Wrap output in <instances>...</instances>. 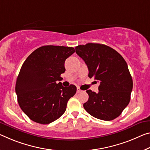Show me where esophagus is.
<instances>
[{
    "instance_id": "1",
    "label": "esophagus",
    "mask_w": 150,
    "mask_h": 150,
    "mask_svg": "<svg viewBox=\"0 0 150 150\" xmlns=\"http://www.w3.org/2000/svg\"><path fill=\"white\" fill-rule=\"evenodd\" d=\"M82 92V90H81L79 87H77V93H79Z\"/></svg>"
}]
</instances>
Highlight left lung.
I'll list each match as a JSON object with an SVG mask.
<instances>
[{"label": "left lung", "mask_w": 150, "mask_h": 150, "mask_svg": "<svg viewBox=\"0 0 150 150\" xmlns=\"http://www.w3.org/2000/svg\"><path fill=\"white\" fill-rule=\"evenodd\" d=\"M75 51L86 64L89 78L99 82V92H86L89 99L83 108L93 117L113 120L121 115L130 101L133 88L127 63L115 50L105 45H78Z\"/></svg>", "instance_id": "left-lung-1"}]
</instances>
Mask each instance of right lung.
I'll list each match as a JSON object with an SVG mask.
<instances>
[{"mask_svg": "<svg viewBox=\"0 0 150 150\" xmlns=\"http://www.w3.org/2000/svg\"><path fill=\"white\" fill-rule=\"evenodd\" d=\"M74 53L73 47L46 45L33 51L23 63L15 91L20 108L33 122L48 124L65 113L77 87H65L56 81L65 73V60Z\"/></svg>", "mask_w": 150, "mask_h": 150, "instance_id": "obj_1", "label": "right lung"}]
</instances>
